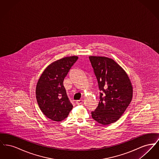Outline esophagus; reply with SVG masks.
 <instances>
[{
  "mask_svg": "<svg viewBox=\"0 0 159 159\" xmlns=\"http://www.w3.org/2000/svg\"><path fill=\"white\" fill-rule=\"evenodd\" d=\"M76 104H77V105L82 104L83 103V100H82V99H80V100H77V101H76Z\"/></svg>",
  "mask_w": 159,
  "mask_h": 159,
  "instance_id": "esophagus-1",
  "label": "esophagus"
}]
</instances>
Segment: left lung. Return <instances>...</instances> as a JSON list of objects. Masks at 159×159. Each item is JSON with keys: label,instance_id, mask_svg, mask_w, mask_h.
Wrapping results in <instances>:
<instances>
[{"label": "left lung", "instance_id": "8db88e82", "mask_svg": "<svg viewBox=\"0 0 159 159\" xmlns=\"http://www.w3.org/2000/svg\"><path fill=\"white\" fill-rule=\"evenodd\" d=\"M100 93L98 106L92 118L107 125L117 121L126 111L133 97V87L126 71L113 59L90 56Z\"/></svg>", "mask_w": 159, "mask_h": 159}]
</instances>
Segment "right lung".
I'll use <instances>...</instances> for the list:
<instances>
[{
	"label": "right lung",
	"mask_w": 159,
	"mask_h": 159,
	"mask_svg": "<svg viewBox=\"0 0 159 159\" xmlns=\"http://www.w3.org/2000/svg\"><path fill=\"white\" fill-rule=\"evenodd\" d=\"M77 59V56H70L54 61L38 80L36 88L38 105L44 115L53 121L64 120L73 108L63 82Z\"/></svg>",
	"instance_id": "obj_1"
}]
</instances>
